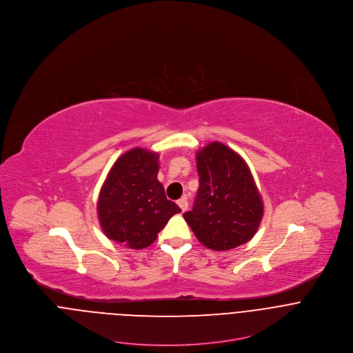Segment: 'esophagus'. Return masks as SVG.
<instances>
[{"instance_id":"34e87169","label":"esophagus","mask_w":353,"mask_h":353,"mask_svg":"<svg viewBox=\"0 0 353 353\" xmlns=\"http://www.w3.org/2000/svg\"><path fill=\"white\" fill-rule=\"evenodd\" d=\"M178 205H179V208L182 209V212H186V210H188V208H189L188 199H186V197H182L181 200H178Z\"/></svg>"}]
</instances>
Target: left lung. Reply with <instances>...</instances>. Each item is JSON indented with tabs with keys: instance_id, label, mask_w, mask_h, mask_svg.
<instances>
[{
	"instance_id": "left-lung-1",
	"label": "left lung",
	"mask_w": 353,
	"mask_h": 353,
	"mask_svg": "<svg viewBox=\"0 0 353 353\" xmlns=\"http://www.w3.org/2000/svg\"><path fill=\"white\" fill-rule=\"evenodd\" d=\"M200 188L192 210L183 214L203 246L227 252L255 235L263 203L248 163L227 145L213 141L197 152Z\"/></svg>"
}]
</instances>
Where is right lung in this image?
Returning <instances> with one entry per match:
<instances>
[{"label": "right lung", "instance_id": "add662e5", "mask_svg": "<svg viewBox=\"0 0 353 353\" xmlns=\"http://www.w3.org/2000/svg\"><path fill=\"white\" fill-rule=\"evenodd\" d=\"M159 154L144 148L125 152L111 167L99 194L98 217L104 235L129 249L152 245L179 213L157 181Z\"/></svg>", "mask_w": 353, "mask_h": 353}]
</instances>
